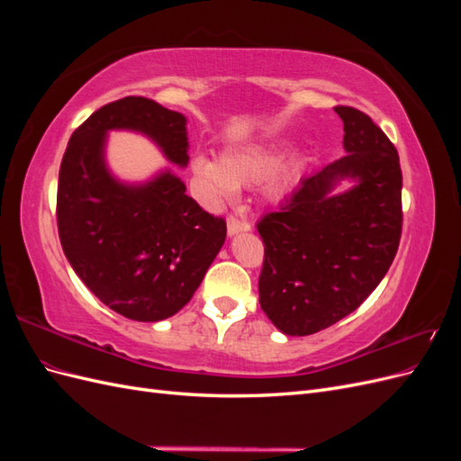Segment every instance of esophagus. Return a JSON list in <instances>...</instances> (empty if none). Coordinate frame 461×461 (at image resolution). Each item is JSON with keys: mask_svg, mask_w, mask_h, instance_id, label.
<instances>
[{"mask_svg": "<svg viewBox=\"0 0 461 461\" xmlns=\"http://www.w3.org/2000/svg\"><path fill=\"white\" fill-rule=\"evenodd\" d=\"M249 227H252V225H249L246 219H240V217H236V215H229L227 230H229L230 236L236 234V232H240V230H249Z\"/></svg>", "mask_w": 461, "mask_h": 461, "instance_id": "obj_1", "label": "esophagus"}]
</instances>
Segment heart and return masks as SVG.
Here are the masks:
<instances>
[{"mask_svg": "<svg viewBox=\"0 0 461 461\" xmlns=\"http://www.w3.org/2000/svg\"><path fill=\"white\" fill-rule=\"evenodd\" d=\"M285 156L286 146L278 142L249 146L229 149L221 161L196 156L190 163V171L202 198L209 205L229 202L234 198L236 188L240 185L263 183L267 177L270 180L265 183V192H267V196L276 198L292 186L298 173L296 169L276 173Z\"/></svg>", "mask_w": 461, "mask_h": 461, "instance_id": "obj_1", "label": "heart"}]
</instances>
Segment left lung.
I'll list each match as a JSON object with an SVG mask.
<instances>
[{
	"label": "left lung",
	"mask_w": 461,
	"mask_h": 461,
	"mask_svg": "<svg viewBox=\"0 0 461 461\" xmlns=\"http://www.w3.org/2000/svg\"><path fill=\"white\" fill-rule=\"evenodd\" d=\"M344 122V158L302 178L278 212L265 213L259 303L290 337L323 330L357 310L379 286L402 236V169L394 144L356 107ZM358 185L330 197L339 177Z\"/></svg>",
	"instance_id": "8db88e82"
}]
</instances>
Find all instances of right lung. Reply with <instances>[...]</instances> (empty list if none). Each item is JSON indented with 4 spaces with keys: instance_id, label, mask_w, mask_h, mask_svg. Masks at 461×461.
I'll use <instances>...</instances> for the list:
<instances>
[{
    "instance_id": "1",
    "label": "right lung",
    "mask_w": 461,
    "mask_h": 461,
    "mask_svg": "<svg viewBox=\"0 0 461 461\" xmlns=\"http://www.w3.org/2000/svg\"><path fill=\"white\" fill-rule=\"evenodd\" d=\"M111 129L140 131L173 163H188L183 113L140 95L94 111L61 161L59 240L80 281L109 310L132 321H161L192 300L225 242L227 222L203 212L171 173L144 186L119 185L104 163Z\"/></svg>"
}]
</instances>
